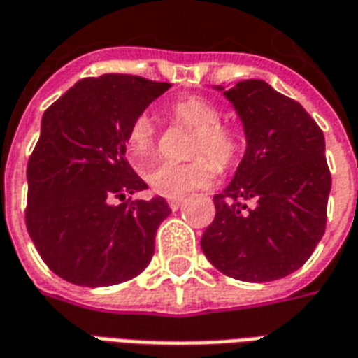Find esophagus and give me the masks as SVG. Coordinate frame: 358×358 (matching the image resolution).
Returning <instances> with one entry per match:
<instances>
[{
  "mask_svg": "<svg viewBox=\"0 0 358 358\" xmlns=\"http://www.w3.org/2000/svg\"><path fill=\"white\" fill-rule=\"evenodd\" d=\"M167 203H169V208H171V210H178L180 206H182V203H184V199L173 197V199H169Z\"/></svg>",
  "mask_w": 358,
  "mask_h": 358,
  "instance_id": "obj_1",
  "label": "esophagus"
}]
</instances>
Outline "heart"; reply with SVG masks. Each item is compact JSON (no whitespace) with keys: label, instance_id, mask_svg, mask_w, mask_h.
I'll return each instance as SVG.
<instances>
[{"label":"heart","instance_id":"obj_1","mask_svg":"<svg viewBox=\"0 0 358 358\" xmlns=\"http://www.w3.org/2000/svg\"><path fill=\"white\" fill-rule=\"evenodd\" d=\"M174 120L191 129L189 161H163L146 176L150 187L165 197H184L185 193L208 185L217 169L227 171L238 161L242 136L236 127L222 122V108L203 95H185L171 106ZM127 152L136 167H146L157 150V127L148 113H141L127 129Z\"/></svg>","mask_w":358,"mask_h":358}]
</instances>
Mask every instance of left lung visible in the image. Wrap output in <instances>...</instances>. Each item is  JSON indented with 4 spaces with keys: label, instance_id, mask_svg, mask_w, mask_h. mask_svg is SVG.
I'll return each mask as SVG.
<instances>
[{
    "label": "left lung",
    "instance_id": "8db88e82",
    "mask_svg": "<svg viewBox=\"0 0 358 358\" xmlns=\"http://www.w3.org/2000/svg\"><path fill=\"white\" fill-rule=\"evenodd\" d=\"M225 97L244 124L248 148L233 182L214 195L215 217L201 248L234 280H280L306 263L327 227L332 180L323 131L264 80L236 82Z\"/></svg>",
    "mask_w": 358,
    "mask_h": 358
}]
</instances>
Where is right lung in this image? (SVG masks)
I'll return each mask as SVG.
<instances>
[{"mask_svg": "<svg viewBox=\"0 0 358 358\" xmlns=\"http://www.w3.org/2000/svg\"><path fill=\"white\" fill-rule=\"evenodd\" d=\"M169 88L136 75L88 76L43 114L27 161L26 227L65 282L105 287L148 266L171 208L159 195L127 197L148 185L125 159V138L131 122Z\"/></svg>", "mask_w": 358, "mask_h": 358, "instance_id": "1", "label": "right lung"}]
</instances>
